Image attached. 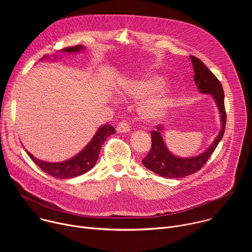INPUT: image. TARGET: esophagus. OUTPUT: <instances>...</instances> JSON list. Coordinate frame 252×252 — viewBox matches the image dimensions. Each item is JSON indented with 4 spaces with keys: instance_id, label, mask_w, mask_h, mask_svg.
Wrapping results in <instances>:
<instances>
[{
    "instance_id": "34e87169",
    "label": "esophagus",
    "mask_w": 252,
    "mask_h": 252,
    "mask_svg": "<svg viewBox=\"0 0 252 252\" xmlns=\"http://www.w3.org/2000/svg\"><path fill=\"white\" fill-rule=\"evenodd\" d=\"M118 132H128L129 131V125L126 122H121L117 126Z\"/></svg>"
}]
</instances>
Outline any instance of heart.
Listing matches in <instances>:
<instances>
[{"instance_id":"b5f03b06","label":"heart","mask_w":252,"mask_h":252,"mask_svg":"<svg viewBox=\"0 0 252 252\" xmlns=\"http://www.w3.org/2000/svg\"><path fill=\"white\" fill-rule=\"evenodd\" d=\"M164 82L162 76L149 74L137 80L122 82L120 94L135 100L149 95L139 104L138 114L143 122L158 123L164 119L174 102V93L171 89L162 87Z\"/></svg>"}]
</instances>
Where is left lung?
Wrapping results in <instances>:
<instances>
[{
  "label": "left lung",
  "mask_w": 252,
  "mask_h": 252,
  "mask_svg": "<svg viewBox=\"0 0 252 252\" xmlns=\"http://www.w3.org/2000/svg\"><path fill=\"white\" fill-rule=\"evenodd\" d=\"M189 58L193 66L194 83L197 90L201 94H210L218 106L220 118V129L211 145L203 153L195 157L181 158L174 156L168 150L163 138L164 128L160 125L157 126V129L151 131L153 140L152 150L142 159V163L150 170L166 178H181L198 171L217 149L225 129L226 114L222 86L199 59L192 56Z\"/></svg>",
  "instance_id": "8db88e82"
}]
</instances>
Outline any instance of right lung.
Here are the masks:
<instances>
[{
    "label": "right lung",
    "mask_w": 252,
    "mask_h": 252,
    "mask_svg": "<svg viewBox=\"0 0 252 252\" xmlns=\"http://www.w3.org/2000/svg\"><path fill=\"white\" fill-rule=\"evenodd\" d=\"M85 50L84 46H76V47H69L64 48L60 51V53L64 54H76L83 52ZM58 57L57 55H54V60H56ZM49 55L44 56L41 61L49 60ZM116 132V129L111 125H103L94 133L92 140L88 143V145L74 158L69 159L60 161V162H49L45 160H41L37 158H34L32 154H30L27 150V154L32 158V160L37 164L42 170H44L46 173L57 177V178H73L79 175H82L92 169L94 164L96 163V160L98 158V154L101 149V146L103 145L104 140L107 136H110Z\"/></svg>",
    "instance_id": "right-lung-1"
}]
</instances>
